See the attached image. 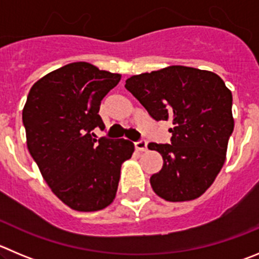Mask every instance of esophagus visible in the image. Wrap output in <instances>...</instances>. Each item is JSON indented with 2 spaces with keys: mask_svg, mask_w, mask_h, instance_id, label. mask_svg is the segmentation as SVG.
Listing matches in <instances>:
<instances>
[{
  "mask_svg": "<svg viewBox=\"0 0 259 259\" xmlns=\"http://www.w3.org/2000/svg\"><path fill=\"white\" fill-rule=\"evenodd\" d=\"M135 148L138 149V151H147V141H144V139H141V141H138L134 143Z\"/></svg>",
  "mask_w": 259,
  "mask_h": 259,
  "instance_id": "esophagus-1",
  "label": "esophagus"
}]
</instances>
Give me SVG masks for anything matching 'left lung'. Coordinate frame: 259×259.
Segmentation results:
<instances>
[{
    "instance_id": "left-lung-1",
    "label": "left lung",
    "mask_w": 259,
    "mask_h": 259,
    "mask_svg": "<svg viewBox=\"0 0 259 259\" xmlns=\"http://www.w3.org/2000/svg\"><path fill=\"white\" fill-rule=\"evenodd\" d=\"M125 88L156 120H171V144L149 143L162 168L151 176L154 193L170 202L200 197L219 175L234 130L233 94L214 72L168 66L129 78Z\"/></svg>"
}]
</instances>
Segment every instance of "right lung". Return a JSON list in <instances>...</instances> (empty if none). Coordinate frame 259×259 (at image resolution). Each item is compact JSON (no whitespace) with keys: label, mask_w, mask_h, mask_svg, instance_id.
I'll use <instances>...</instances> for the list:
<instances>
[{"label":"right lung","mask_w":259,"mask_h":259,"mask_svg":"<svg viewBox=\"0 0 259 259\" xmlns=\"http://www.w3.org/2000/svg\"><path fill=\"white\" fill-rule=\"evenodd\" d=\"M121 79L88 62H72L31 87L23 110L29 153L55 194L75 211L93 212L115 199L120 170L134 152L125 139L97 141L105 130L101 101Z\"/></svg>","instance_id":"add662e5"}]
</instances>
